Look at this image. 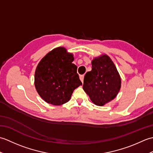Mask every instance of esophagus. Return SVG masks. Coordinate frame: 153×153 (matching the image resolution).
Masks as SVG:
<instances>
[{
    "label": "esophagus",
    "instance_id": "1",
    "mask_svg": "<svg viewBox=\"0 0 153 153\" xmlns=\"http://www.w3.org/2000/svg\"><path fill=\"white\" fill-rule=\"evenodd\" d=\"M79 79L82 81V82H83V79H84V75H82V76H79Z\"/></svg>",
    "mask_w": 153,
    "mask_h": 153
}]
</instances>
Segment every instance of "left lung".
<instances>
[{
    "label": "left lung",
    "mask_w": 153,
    "mask_h": 153,
    "mask_svg": "<svg viewBox=\"0 0 153 153\" xmlns=\"http://www.w3.org/2000/svg\"><path fill=\"white\" fill-rule=\"evenodd\" d=\"M91 64V71L84 77L83 89L95 105L103 106L118 94L121 77L115 64L106 54L94 58Z\"/></svg>",
    "instance_id": "1"
}]
</instances>
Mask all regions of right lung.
I'll return each instance as SVG.
<instances>
[{
	"label": "right lung",
	"instance_id": "1",
	"mask_svg": "<svg viewBox=\"0 0 153 153\" xmlns=\"http://www.w3.org/2000/svg\"><path fill=\"white\" fill-rule=\"evenodd\" d=\"M74 60L73 54L60 47L48 53L38 64L35 87L46 102L56 106L66 103L74 91L82 85Z\"/></svg>",
	"mask_w": 153,
	"mask_h": 153
}]
</instances>
